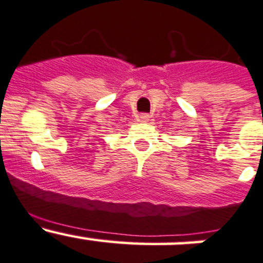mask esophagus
Masks as SVG:
<instances>
[{
	"instance_id": "esophagus-1",
	"label": "esophagus",
	"mask_w": 263,
	"mask_h": 263,
	"mask_svg": "<svg viewBox=\"0 0 263 263\" xmlns=\"http://www.w3.org/2000/svg\"><path fill=\"white\" fill-rule=\"evenodd\" d=\"M138 119H139V121H142V123H147V121H149V115H148V114H140V115L138 116Z\"/></svg>"
}]
</instances>
